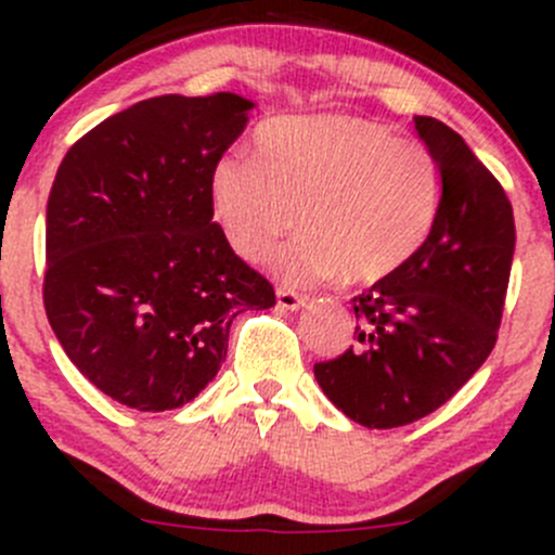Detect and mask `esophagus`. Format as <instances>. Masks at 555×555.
Returning <instances> with one entry per match:
<instances>
[{
	"label": "esophagus",
	"mask_w": 555,
	"mask_h": 555,
	"mask_svg": "<svg viewBox=\"0 0 555 555\" xmlns=\"http://www.w3.org/2000/svg\"><path fill=\"white\" fill-rule=\"evenodd\" d=\"M276 304H279V309H284V311H298V309H304V306H306V295L295 293V289L279 287L276 289Z\"/></svg>",
	"instance_id": "esophagus-1"
}]
</instances>
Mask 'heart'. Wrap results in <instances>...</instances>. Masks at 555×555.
Returning <instances> with one entry per match:
<instances>
[{
  "instance_id": "obj_1",
  "label": "heart",
  "mask_w": 555,
  "mask_h": 555,
  "mask_svg": "<svg viewBox=\"0 0 555 555\" xmlns=\"http://www.w3.org/2000/svg\"><path fill=\"white\" fill-rule=\"evenodd\" d=\"M443 198L435 155L382 122L349 115L279 117L260 128L255 158L225 153L209 171V206L228 244L273 255L289 282L376 284L416 257Z\"/></svg>"
}]
</instances>
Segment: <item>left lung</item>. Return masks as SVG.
Instances as JSON below:
<instances>
[{
  "label": "left lung",
  "instance_id": "8db88e82",
  "mask_svg": "<svg viewBox=\"0 0 555 555\" xmlns=\"http://www.w3.org/2000/svg\"><path fill=\"white\" fill-rule=\"evenodd\" d=\"M440 166L438 220L405 268L357 295L354 349L317 362L338 411L367 429L405 427L438 411L496 344L511 282L516 222L494 173L435 117H413Z\"/></svg>",
  "mask_w": 555,
  "mask_h": 555
}]
</instances>
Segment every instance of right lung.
<instances>
[{"mask_svg":"<svg viewBox=\"0 0 555 555\" xmlns=\"http://www.w3.org/2000/svg\"><path fill=\"white\" fill-rule=\"evenodd\" d=\"M236 93L155 96L106 117L61 160L42 298L77 371L137 411L195 400L238 313L276 304L211 222L209 171L244 133Z\"/></svg>","mask_w":555,"mask_h":555,"instance_id":"right-lung-1","label":"right lung"}]
</instances>
